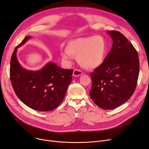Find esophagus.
Returning <instances> with one entry per match:
<instances>
[{"instance_id":"1","label":"esophagus","mask_w":149,"mask_h":149,"mask_svg":"<svg viewBox=\"0 0 149 149\" xmlns=\"http://www.w3.org/2000/svg\"><path fill=\"white\" fill-rule=\"evenodd\" d=\"M83 74V72L81 70H80V69H74V71L73 72V75L74 77H78V76H80L81 75Z\"/></svg>"}]
</instances>
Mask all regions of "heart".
Wrapping results in <instances>:
<instances>
[{"mask_svg": "<svg viewBox=\"0 0 149 149\" xmlns=\"http://www.w3.org/2000/svg\"><path fill=\"white\" fill-rule=\"evenodd\" d=\"M108 47L105 39L102 36H91L77 38L69 41L66 50L61 53L63 61L69 62L76 57L82 67L94 69L100 66L104 62Z\"/></svg>", "mask_w": 149, "mask_h": 149, "instance_id": "1", "label": "heart"}]
</instances>
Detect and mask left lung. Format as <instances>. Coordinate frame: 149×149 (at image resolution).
<instances>
[{
	"label": "left lung",
	"instance_id": "obj_1",
	"mask_svg": "<svg viewBox=\"0 0 149 149\" xmlns=\"http://www.w3.org/2000/svg\"><path fill=\"white\" fill-rule=\"evenodd\" d=\"M113 41L103 63L91 74L90 96L104 110H112L125 103L134 94L139 75L138 54L120 32L108 31Z\"/></svg>",
	"mask_w": 149,
	"mask_h": 149
}]
</instances>
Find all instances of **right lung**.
Here are the masks:
<instances>
[{"instance_id": "obj_1", "label": "right lung", "mask_w": 149, "mask_h": 149, "mask_svg": "<svg viewBox=\"0 0 149 149\" xmlns=\"http://www.w3.org/2000/svg\"><path fill=\"white\" fill-rule=\"evenodd\" d=\"M27 36L16 47L10 63V79L18 97L27 107L40 111H49L57 108L65 97L72 81V69H65L49 62L41 70L29 71L19 63L17 48L26 43Z\"/></svg>"}]
</instances>
